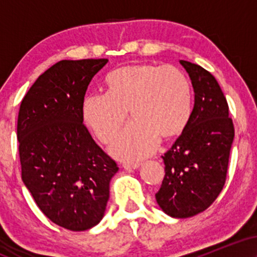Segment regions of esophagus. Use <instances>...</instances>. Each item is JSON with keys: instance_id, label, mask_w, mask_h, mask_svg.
<instances>
[{"instance_id": "esophagus-1", "label": "esophagus", "mask_w": 257, "mask_h": 257, "mask_svg": "<svg viewBox=\"0 0 257 257\" xmlns=\"http://www.w3.org/2000/svg\"><path fill=\"white\" fill-rule=\"evenodd\" d=\"M140 162H125V163H123V168L126 170L137 169V168L140 167Z\"/></svg>"}]
</instances>
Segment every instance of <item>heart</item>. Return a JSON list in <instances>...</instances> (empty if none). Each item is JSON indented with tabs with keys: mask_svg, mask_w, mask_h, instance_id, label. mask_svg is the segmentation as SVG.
I'll list each match as a JSON object with an SVG mask.
<instances>
[{
	"mask_svg": "<svg viewBox=\"0 0 257 257\" xmlns=\"http://www.w3.org/2000/svg\"><path fill=\"white\" fill-rule=\"evenodd\" d=\"M107 93L84 99L82 117L102 144L113 140L131 111L133 122L118 135L111 152L122 159L151 155L163 140L184 132L192 113V85L173 65L139 64L120 67L106 77Z\"/></svg>",
	"mask_w": 257,
	"mask_h": 257,
	"instance_id": "heart-1",
	"label": "heart"
}]
</instances>
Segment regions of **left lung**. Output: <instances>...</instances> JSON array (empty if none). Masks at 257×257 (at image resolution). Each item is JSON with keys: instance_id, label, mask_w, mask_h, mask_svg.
Masks as SVG:
<instances>
[{"instance_id": "1", "label": "left lung", "mask_w": 257, "mask_h": 257, "mask_svg": "<svg viewBox=\"0 0 257 257\" xmlns=\"http://www.w3.org/2000/svg\"><path fill=\"white\" fill-rule=\"evenodd\" d=\"M180 63L192 81L194 106L184 132L162 156L166 175L156 199L164 213L185 219L208 209L222 191L234 125L214 76L197 64Z\"/></svg>"}]
</instances>
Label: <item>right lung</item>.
<instances>
[{
	"instance_id": "obj_1",
	"label": "right lung",
	"mask_w": 257,
	"mask_h": 257,
	"mask_svg": "<svg viewBox=\"0 0 257 257\" xmlns=\"http://www.w3.org/2000/svg\"><path fill=\"white\" fill-rule=\"evenodd\" d=\"M107 61H58L32 84L18 114L23 181L41 211L73 232L100 222L118 170L82 117L88 84Z\"/></svg>"
}]
</instances>
